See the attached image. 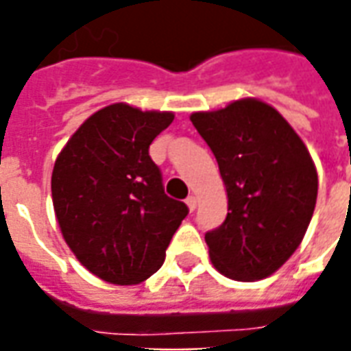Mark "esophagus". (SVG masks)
I'll use <instances>...</instances> for the list:
<instances>
[{"mask_svg":"<svg viewBox=\"0 0 351 351\" xmlns=\"http://www.w3.org/2000/svg\"><path fill=\"white\" fill-rule=\"evenodd\" d=\"M186 205H188V208L193 213V210L197 208V197H195V195H190V197L186 199Z\"/></svg>","mask_w":351,"mask_h":351,"instance_id":"obj_1","label":"esophagus"}]
</instances>
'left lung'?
I'll return each instance as SVG.
<instances>
[{"instance_id":"1","label":"left lung","mask_w":351,"mask_h":351,"mask_svg":"<svg viewBox=\"0 0 351 351\" xmlns=\"http://www.w3.org/2000/svg\"><path fill=\"white\" fill-rule=\"evenodd\" d=\"M228 191V218L205 235L214 269L237 282L271 276L293 256L317 197V171L278 110L244 97L190 116Z\"/></svg>"}]
</instances>
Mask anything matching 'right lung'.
Masks as SVG:
<instances>
[{"instance_id": "right-lung-1", "label": "right lung", "mask_w": 351, "mask_h": 351, "mask_svg": "<svg viewBox=\"0 0 351 351\" xmlns=\"http://www.w3.org/2000/svg\"><path fill=\"white\" fill-rule=\"evenodd\" d=\"M175 114L112 103L93 112L58 154L52 205L64 241L97 278L135 286L165 261L188 214L165 195L148 148Z\"/></svg>"}]
</instances>
